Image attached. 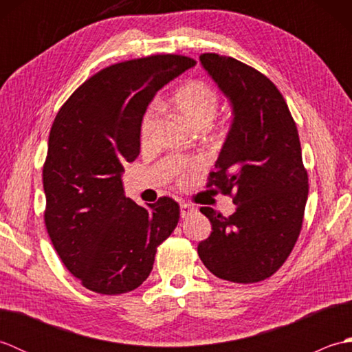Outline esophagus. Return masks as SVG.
<instances>
[{"mask_svg": "<svg viewBox=\"0 0 352 352\" xmlns=\"http://www.w3.org/2000/svg\"><path fill=\"white\" fill-rule=\"evenodd\" d=\"M195 212H197V208L190 206V204L183 203L180 206V216H182V218H188V216H190L192 213H195Z\"/></svg>", "mask_w": 352, "mask_h": 352, "instance_id": "esophagus-1", "label": "esophagus"}]
</instances>
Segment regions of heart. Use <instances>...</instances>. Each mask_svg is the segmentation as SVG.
<instances>
[{
	"label": "heart",
	"instance_id": "1",
	"mask_svg": "<svg viewBox=\"0 0 352 352\" xmlns=\"http://www.w3.org/2000/svg\"><path fill=\"white\" fill-rule=\"evenodd\" d=\"M175 107L192 126L206 130L218 113L219 96L214 89L203 80H190L174 94ZM155 121V109L145 111L140 121V139L146 140Z\"/></svg>",
	"mask_w": 352,
	"mask_h": 352
}]
</instances>
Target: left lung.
Instances as JSON below:
<instances>
[{"mask_svg": "<svg viewBox=\"0 0 352 352\" xmlns=\"http://www.w3.org/2000/svg\"><path fill=\"white\" fill-rule=\"evenodd\" d=\"M199 62L233 107L227 139L208 188L234 190L236 212L223 218L201 207L212 234L198 256L218 278L266 280L283 266L300 236L309 195L296 124L271 80L251 66L206 52Z\"/></svg>", "mask_w": 352, "mask_h": 352, "instance_id": "left-lung-1", "label": "left lung"}]
</instances>
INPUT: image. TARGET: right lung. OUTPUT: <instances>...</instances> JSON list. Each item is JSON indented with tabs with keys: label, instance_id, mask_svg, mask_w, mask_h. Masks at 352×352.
Here are the masks:
<instances>
[{
	"label": "right lung",
	"instance_id": "add662e5",
	"mask_svg": "<svg viewBox=\"0 0 352 352\" xmlns=\"http://www.w3.org/2000/svg\"><path fill=\"white\" fill-rule=\"evenodd\" d=\"M195 63L157 54L111 65L86 80L52 122L42 174L45 226L66 269L96 294L139 287L180 219L172 198L148 207L126 198L122 172L139 155L148 104Z\"/></svg>",
	"mask_w": 352,
	"mask_h": 352
}]
</instances>
